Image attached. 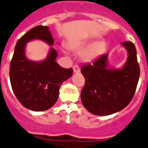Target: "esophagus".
<instances>
[{
	"label": "esophagus",
	"instance_id": "1",
	"mask_svg": "<svg viewBox=\"0 0 148 148\" xmlns=\"http://www.w3.org/2000/svg\"><path fill=\"white\" fill-rule=\"evenodd\" d=\"M80 72V69L78 66H73V73H77Z\"/></svg>",
	"mask_w": 148,
	"mask_h": 148
}]
</instances>
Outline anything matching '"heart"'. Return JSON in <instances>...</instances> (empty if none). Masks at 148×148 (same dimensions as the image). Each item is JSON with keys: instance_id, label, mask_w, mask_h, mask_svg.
Wrapping results in <instances>:
<instances>
[{"instance_id": "1", "label": "heart", "mask_w": 148, "mask_h": 148, "mask_svg": "<svg viewBox=\"0 0 148 148\" xmlns=\"http://www.w3.org/2000/svg\"><path fill=\"white\" fill-rule=\"evenodd\" d=\"M91 42L90 41H86V42H81L80 44H79L76 46L77 49L81 50V49H84L86 47H87ZM102 47H103V43L102 42H98L96 44H93L92 45H90V47H88L85 51H83L82 54H81V58L82 61L84 62H90L92 61V59H94L96 57L99 56L101 51Z\"/></svg>"}]
</instances>
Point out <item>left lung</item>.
<instances>
[{"label": "left lung", "instance_id": "left-lung-1", "mask_svg": "<svg viewBox=\"0 0 148 148\" xmlns=\"http://www.w3.org/2000/svg\"><path fill=\"white\" fill-rule=\"evenodd\" d=\"M121 45L128 56L122 68H112L109 65L108 54L82 66L86 82L81 100L92 114L106 116L119 112L130 103L134 95L140 75L137 51L131 42H122Z\"/></svg>", "mask_w": 148, "mask_h": 148}]
</instances>
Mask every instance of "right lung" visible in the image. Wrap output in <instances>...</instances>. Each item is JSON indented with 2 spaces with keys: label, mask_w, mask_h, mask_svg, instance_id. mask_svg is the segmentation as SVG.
<instances>
[{
  "label": "right lung",
  "mask_w": 148,
  "mask_h": 148,
  "mask_svg": "<svg viewBox=\"0 0 148 148\" xmlns=\"http://www.w3.org/2000/svg\"><path fill=\"white\" fill-rule=\"evenodd\" d=\"M49 27H33L17 42L10 66L13 92L23 106L33 111H45L56 103L60 86L73 75V69H64L56 62L58 53L51 45L54 39ZM42 40L51 46L46 58L35 62L27 58V42Z\"/></svg>",
  "instance_id": "1"
}]
</instances>
